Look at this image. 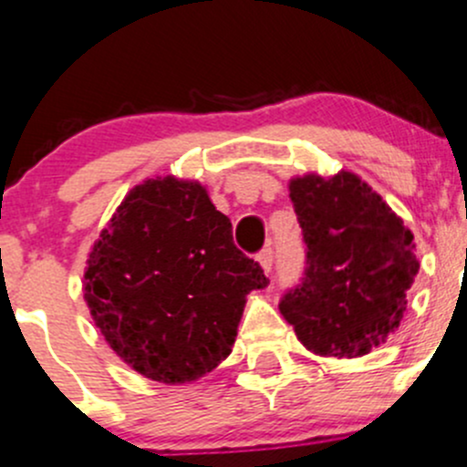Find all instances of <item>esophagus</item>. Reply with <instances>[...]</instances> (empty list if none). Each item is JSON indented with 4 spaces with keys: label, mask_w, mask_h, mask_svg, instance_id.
<instances>
[{
    "label": "esophagus",
    "mask_w": 467,
    "mask_h": 467,
    "mask_svg": "<svg viewBox=\"0 0 467 467\" xmlns=\"http://www.w3.org/2000/svg\"><path fill=\"white\" fill-rule=\"evenodd\" d=\"M257 262H259V266L264 268V271L271 273V268H273V250L271 248H264L262 253L257 254Z\"/></svg>",
    "instance_id": "34e87169"
}]
</instances>
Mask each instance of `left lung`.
<instances>
[{"label":"left lung","mask_w":467,"mask_h":467,"mask_svg":"<svg viewBox=\"0 0 467 467\" xmlns=\"http://www.w3.org/2000/svg\"><path fill=\"white\" fill-rule=\"evenodd\" d=\"M304 244L302 284L279 302L308 351L358 358L385 345L407 308L419 273L414 234L351 171L288 183Z\"/></svg>","instance_id":"obj_1"}]
</instances>
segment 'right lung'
Segmentation results:
<instances>
[{
    "label": "right lung",
    "mask_w": 467,
    "mask_h": 467,
    "mask_svg": "<svg viewBox=\"0 0 467 467\" xmlns=\"http://www.w3.org/2000/svg\"><path fill=\"white\" fill-rule=\"evenodd\" d=\"M268 286L233 242L199 181L147 179L93 244L85 302L107 345L165 385L192 382L230 356L246 296Z\"/></svg>",
    "instance_id": "right-lung-1"
}]
</instances>
